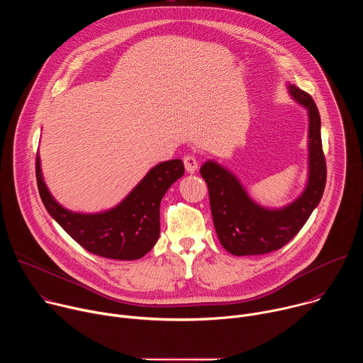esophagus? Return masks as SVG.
<instances>
[{
    "instance_id": "34e87169",
    "label": "esophagus",
    "mask_w": 363,
    "mask_h": 363,
    "mask_svg": "<svg viewBox=\"0 0 363 363\" xmlns=\"http://www.w3.org/2000/svg\"><path fill=\"white\" fill-rule=\"evenodd\" d=\"M184 165H185L186 172H189V174H194L198 169V162H196L194 155H186V157H184Z\"/></svg>"
}]
</instances>
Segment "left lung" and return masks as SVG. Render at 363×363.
Returning <instances> with one entry per match:
<instances>
[{
    "label": "left lung",
    "instance_id": "8db88e82",
    "mask_svg": "<svg viewBox=\"0 0 363 363\" xmlns=\"http://www.w3.org/2000/svg\"><path fill=\"white\" fill-rule=\"evenodd\" d=\"M294 100L308 113V179L303 194L280 210L255 203L240 181L221 165L208 161L201 177L208 185L211 214L223 247L234 255H258L286 245L306 224L322 199L326 160L322 147L320 115L312 96L289 84Z\"/></svg>",
    "mask_w": 363,
    "mask_h": 363
}]
</instances>
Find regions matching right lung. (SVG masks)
<instances>
[{
  "label": "right lung",
  "instance_id": "1",
  "mask_svg": "<svg viewBox=\"0 0 363 363\" xmlns=\"http://www.w3.org/2000/svg\"><path fill=\"white\" fill-rule=\"evenodd\" d=\"M184 162L172 160L153 167L115 208L99 214L72 213L48 192L35 160V177L48 214L84 250L113 260H138L160 238V205L169 186L184 175Z\"/></svg>",
  "mask_w": 363,
  "mask_h": 363
}]
</instances>
